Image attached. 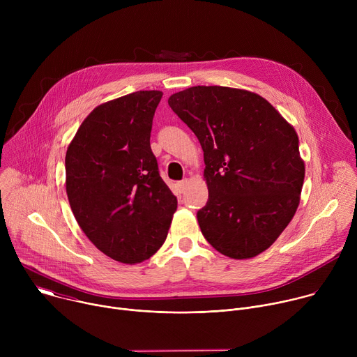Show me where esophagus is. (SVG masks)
<instances>
[{
    "mask_svg": "<svg viewBox=\"0 0 357 357\" xmlns=\"http://www.w3.org/2000/svg\"><path fill=\"white\" fill-rule=\"evenodd\" d=\"M186 185H188V179H183V181H179L178 183H176V190H178V193H183V190H185V188H186Z\"/></svg>",
    "mask_w": 357,
    "mask_h": 357,
    "instance_id": "34e87169",
    "label": "esophagus"
}]
</instances>
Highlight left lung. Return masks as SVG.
<instances>
[{
    "label": "left lung",
    "mask_w": 357,
    "mask_h": 357,
    "mask_svg": "<svg viewBox=\"0 0 357 357\" xmlns=\"http://www.w3.org/2000/svg\"><path fill=\"white\" fill-rule=\"evenodd\" d=\"M168 105L203 149L209 199L196 215L202 234L230 259L256 257L299 205L305 167L294 127L266 98L240 89L195 86Z\"/></svg>",
    "instance_id": "left-lung-1"
}]
</instances>
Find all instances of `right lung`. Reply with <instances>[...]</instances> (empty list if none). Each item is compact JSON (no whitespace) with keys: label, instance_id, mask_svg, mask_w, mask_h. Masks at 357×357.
<instances>
[{"label":"right lung","instance_id":"obj_1","mask_svg":"<svg viewBox=\"0 0 357 357\" xmlns=\"http://www.w3.org/2000/svg\"><path fill=\"white\" fill-rule=\"evenodd\" d=\"M161 97L160 90H139L100 105L65 158L66 193L80 229L124 264L154 256L178 206L149 144Z\"/></svg>","mask_w":357,"mask_h":357}]
</instances>
